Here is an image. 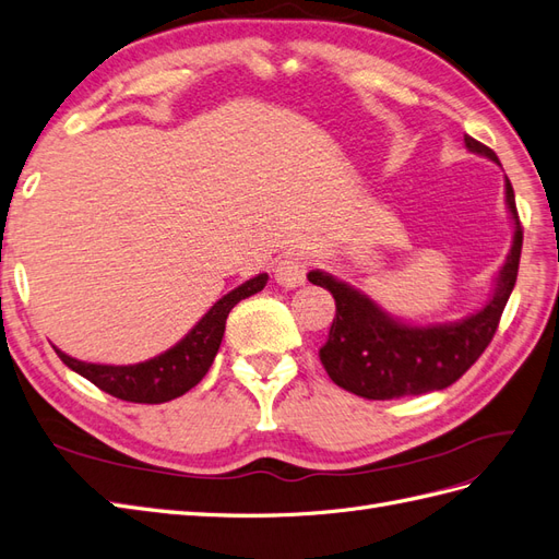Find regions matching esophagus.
Here are the masks:
<instances>
[{
  "mask_svg": "<svg viewBox=\"0 0 559 559\" xmlns=\"http://www.w3.org/2000/svg\"><path fill=\"white\" fill-rule=\"evenodd\" d=\"M306 272H308L306 258L301 253H292V255H284L275 265V280L282 284V287H298V284L306 282Z\"/></svg>",
  "mask_w": 559,
  "mask_h": 559,
  "instance_id": "obj_1",
  "label": "esophagus"
}]
</instances>
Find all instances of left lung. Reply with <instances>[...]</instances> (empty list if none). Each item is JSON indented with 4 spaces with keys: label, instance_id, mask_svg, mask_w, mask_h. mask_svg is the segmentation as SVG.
<instances>
[{
    "label": "left lung",
    "instance_id": "1",
    "mask_svg": "<svg viewBox=\"0 0 559 559\" xmlns=\"http://www.w3.org/2000/svg\"><path fill=\"white\" fill-rule=\"evenodd\" d=\"M469 152L498 163L493 148L465 134ZM508 209L514 221V241L500 270L491 301L467 320L439 326H411L384 316L370 298L346 287L344 282L308 272V280L326 289L336 301V316L320 348V360L336 386L367 401H391L419 396L427 391L451 386L479 360L500 324L508 298L520 272L524 229L516 213L514 189L506 177Z\"/></svg>",
    "mask_w": 559,
    "mask_h": 559
}]
</instances>
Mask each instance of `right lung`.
Wrapping results in <instances>:
<instances>
[{
  "label": "right lung",
  "mask_w": 559,
  "mask_h": 559,
  "mask_svg": "<svg viewBox=\"0 0 559 559\" xmlns=\"http://www.w3.org/2000/svg\"><path fill=\"white\" fill-rule=\"evenodd\" d=\"M267 284V275H258L241 287L223 296L199 324L189 332L180 344L160 356L138 362V365H94L75 360L66 353H59V358L71 367L73 372L83 374L94 386L111 393V396L130 403H166L177 396H182L189 389H194L203 377L217 348H221L225 334V320L241 298H249L261 292Z\"/></svg>",
  "instance_id": "obj_1"
}]
</instances>
